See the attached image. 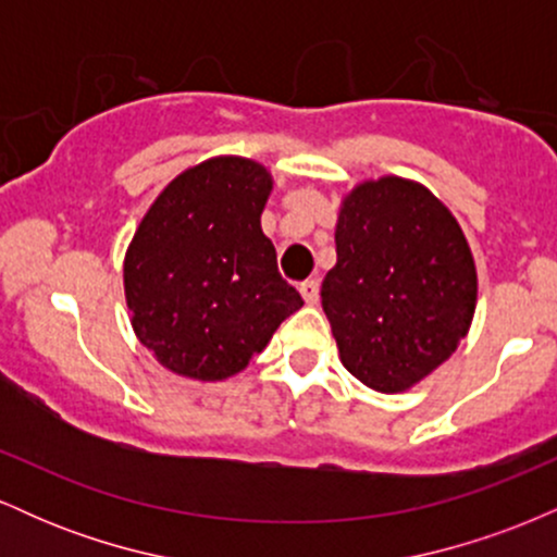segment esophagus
<instances>
[{"label": "esophagus", "mask_w": 557, "mask_h": 557, "mask_svg": "<svg viewBox=\"0 0 557 557\" xmlns=\"http://www.w3.org/2000/svg\"><path fill=\"white\" fill-rule=\"evenodd\" d=\"M298 290H300V296H304L306 304L314 306L319 300V280H304V283L298 285Z\"/></svg>", "instance_id": "34e87169"}]
</instances>
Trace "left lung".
<instances>
[{
  "instance_id": "1",
  "label": "left lung",
  "mask_w": 557,
  "mask_h": 557,
  "mask_svg": "<svg viewBox=\"0 0 557 557\" xmlns=\"http://www.w3.org/2000/svg\"><path fill=\"white\" fill-rule=\"evenodd\" d=\"M337 264L322 283L343 367L376 393H403L456 354L476 309V267L450 209L406 177L343 198Z\"/></svg>"
}]
</instances>
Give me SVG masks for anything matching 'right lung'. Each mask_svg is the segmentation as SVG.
I'll return each mask as SVG.
<instances>
[{"label":"right lung","mask_w":557,"mask_h":557,"mask_svg":"<svg viewBox=\"0 0 557 557\" xmlns=\"http://www.w3.org/2000/svg\"><path fill=\"white\" fill-rule=\"evenodd\" d=\"M264 164L212 157L172 181L125 253L136 337L170 372L220 382L243 372L304 298L277 272L261 212Z\"/></svg>","instance_id":"obj_1"}]
</instances>
